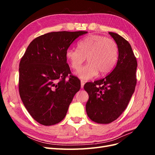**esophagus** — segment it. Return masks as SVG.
Masks as SVG:
<instances>
[{"instance_id": "34e87169", "label": "esophagus", "mask_w": 155, "mask_h": 155, "mask_svg": "<svg viewBox=\"0 0 155 155\" xmlns=\"http://www.w3.org/2000/svg\"><path fill=\"white\" fill-rule=\"evenodd\" d=\"M84 85H85V83H84L83 81H81V88H83L84 87Z\"/></svg>"}]
</instances>
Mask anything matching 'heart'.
Returning a JSON list of instances; mask_svg holds the SVG:
<instances>
[{
  "instance_id": "heart-1",
  "label": "heart",
  "mask_w": 155,
  "mask_h": 155,
  "mask_svg": "<svg viewBox=\"0 0 155 155\" xmlns=\"http://www.w3.org/2000/svg\"><path fill=\"white\" fill-rule=\"evenodd\" d=\"M78 48H68L66 58L74 70L80 68L87 58L88 63L76 72L83 80H89L99 72L101 75L110 72L118 60V45L113 39L105 36H88L79 42Z\"/></svg>"
}]
</instances>
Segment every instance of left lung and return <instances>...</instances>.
Wrapping results in <instances>:
<instances>
[{
	"label": "left lung",
	"mask_w": 155,
	"mask_h": 155,
	"mask_svg": "<svg viewBox=\"0 0 155 155\" xmlns=\"http://www.w3.org/2000/svg\"><path fill=\"white\" fill-rule=\"evenodd\" d=\"M109 34L118 47L116 67L104 79L84 85L88 94L87 114L91 120L102 124L112 122L123 113L137 85V61L130 45L116 33Z\"/></svg>",
	"instance_id": "8db88e82"
}]
</instances>
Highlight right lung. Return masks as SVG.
Listing matches in <instances>:
<instances>
[{
    "label": "right lung",
    "mask_w": 155,
    "mask_h": 155,
    "mask_svg": "<svg viewBox=\"0 0 155 155\" xmlns=\"http://www.w3.org/2000/svg\"><path fill=\"white\" fill-rule=\"evenodd\" d=\"M87 31H54L33 40L19 64L21 100L37 122L49 126L66 116L74 95L81 88L79 79L70 75L66 51L78 37Z\"/></svg>",
    "instance_id": "add662e5"
}]
</instances>
